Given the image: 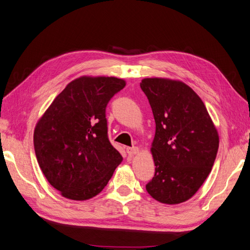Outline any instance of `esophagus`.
<instances>
[{"mask_svg": "<svg viewBox=\"0 0 250 250\" xmlns=\"http://www.w3.org/2000/svg\"><path fill=\"white\" fill-rule=\"evenodd\" d=\"M138 152V147H127L126 148V153L129 155H134Z\"/></svg>", "mask_w": 250, "mask_h": 250, "instance_id": "esophagus-1", "label": "esophagus"}]
</instances>
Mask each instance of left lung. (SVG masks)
<instances>
[{
    "mask_svg": "<svg viewBox=\"0 0 250 250\" xmlns=\"http://www.w3.org/2000/svg\"><path fill=\"white\" fill-rule=\"evenodd\" d=\"M155 120L151 152L155 172L146 184L162 204L178 205L193 197L206 181L216 159L219 138L206 105L180 81L144 79Z\"/></svg>",
    "mask_w": 250,
    "mask_h": 250,
    "instance_id": "1",
    "label": "left lung"
}]
</instances>
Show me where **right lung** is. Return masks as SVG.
Returning <instances> with one entry per match:
<instances>
[{"mask_svg": "<svg viewBox=\"0 0 250 250\" xmlns=\"http://www.w3.org/2000/svg\"><path fill=\"white\" fill-rule=\"evenodd\" d=\"M124 80L82 77L57 96L34 131V149L49 183L68 199L86 200L106 187L123 156L109 143L106 106Z\"/></svg>", "mask_w": 250, "mask_h": 250, "instance_id": "add662e5", "label": "right lung"}]
</instances>
